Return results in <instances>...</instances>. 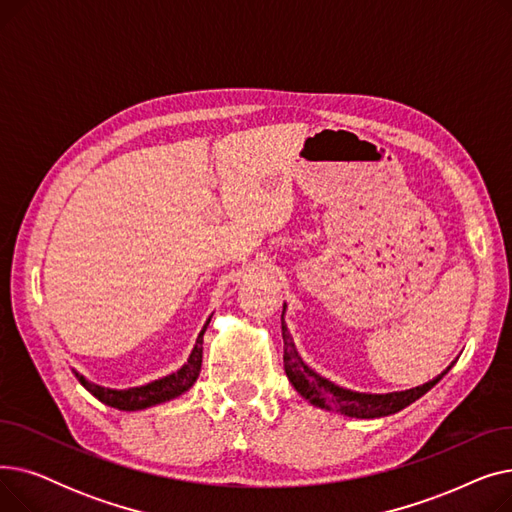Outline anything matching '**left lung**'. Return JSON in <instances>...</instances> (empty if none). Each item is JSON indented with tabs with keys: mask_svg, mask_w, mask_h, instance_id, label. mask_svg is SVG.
I'll return each instance as SVG.
<instances>
[{
	"mask_svg": "<svg viewBox=\"0 0 512 512\" xmlns=\"http://www.w3.org/2000/svg\"><path fill=\"white\" fill-rule=\"evenodd\" d=\"M284 311H286V303H284ZM284 311H282L284 371L288 375L290 384L294 386V390H297L305 400H309L313 407H319V409L336 411L340 415L357 417V419H378V417L394 415L405 407L413 405V402L419 400L425 392L432 390L456 363V361H452L440 375H436L434 380H429V382L409 388V390L386 392V394H369V392L348 390V388H342V386L326 380L324 375H319L315 369H311L303 361V357L299 355L297 346H294L292 336L286 328Z\"/></svg>",
	"mask_w": 512,
	"mask_h": 512,
	"instance_id": "obj_1",
	"label": "left lung"
}]
</instances>
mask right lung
I'll list each match as a JSON object with an SVG mask.
<instances>
[{
	"instance_id": "right-lung-1",
	"label": "right lung",
	"mask_w": 512,
	"mask_h": 512,
	"mask_svg": "<svg viewBox=\"0 0 512 512\" xmlns=\"http://www.w3.org/2000/svg\"><path fill=\"white\" fill-rule=\"evenodd\" d=\"M211 315L205 321L203 330L197 336V342L193 346L191 355H188L186 363L170 373L164 375V378L153 380L149 384L143 386H134V388H126V390H114V388H103L99 384L89 382L85 375H80L78 371H74V375L78 378V382L83 384L97 400H101L103 405L114 407L118 411H141V409H149L155 405H161V402H168L172 398H178L180 394H184L186 390H191L193 384L199 378L201 371V361H203V334L209 326Z\"/></svg>"
}]
</instances>
